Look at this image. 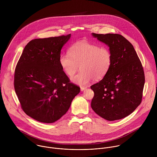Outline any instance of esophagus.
I'll return each mask as SVG.
<instances>
[{"instance_id": "1", "label": "esophagus", "mask_w": 157, "mask_h": 157, "mask_svg": "<svg viewBox=\"0 0 157 157\" xmlns=\"http://www.w3.org/2000/svg\"><path fill=\"white\" fill-rule=\"evenodd\" d=\"M86 89V87H81V88H80L81 91H83L84 90H85Z\"/></svg>"}]
</instances>
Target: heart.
Instances as JSON below:
<instances>
[{
  "mask_svg": "<svg viewBox=\"0 0 157 157\" xmlns=\"http://www.w3.org/2000/svg\"><path fill=\"white\" fill-rule=\"evenodd\" d=\"M69 53L62 54L59 62L68 76H73L77 71H81L72 78L79 85H87L92 78L99 80L109 71L112 65V53L107 47H100L86 40L72 45Z\"/></svg>",
  "mask_w": 157,
  "mask_h": 157,
  "instance_id": "b5f03b06",
  "label": "heart"
}]
</instances>
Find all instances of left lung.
<instances>
[{
    "label": "left lung",
    "mask_w": 157,
    "mask_h": 157,
    "mask_svg": "<svg viewBox=\"0 0 157 157\" xmlns=\"http://www.w3.org/2000/svg\"><path fill=\"white\" fill-rule=\"evenodd\" d=\"M93 36L109 46L112 65L106 75L92 85L94 92L91 108L108 121L123 118L140 105L144 85L143 67L132 45L118 34H95Z\"/></svg>",
    "instance_id": "obj_1"
}]
</instances>
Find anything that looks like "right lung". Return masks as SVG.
Listing matches in <instances>:
<instances>
[{
  "mask_svg": "<svg viewBox=\"0 0 157 157\" xmlns=\"http://www.w3.org/2000/svg\"><path fill=\"white\" fill-rule=\"evenodd\" d=\"M71 34L36 39L25 46L16 67L14 90L24 112L52 123L60 119L80 92L60 64L61 49Z\"/></svg>",
  "mask_w": 157,
  "mask_h": 157,
  "instance_id": "add662e5",
  "label": "right lung"
}]
</instances>
